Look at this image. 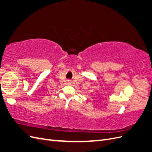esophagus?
<instances>
[{
  "instance_id": "1",
  "label": "esophagus",
  "mask_w": 152,
  "mask_h": 152,
  "mask_svg": "<svg viewBox=\"0 0 152 152\" xmlns=\"http://www.w3.org/2000/svg\"><path fill=\"white\" fill-rule=\"evenodd\" d=\"M68 83H70V82H71V81H70V80H68Z\"/></svg>"
}]
</instances>
